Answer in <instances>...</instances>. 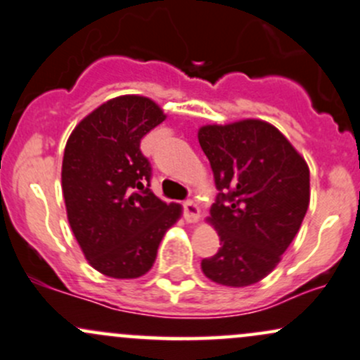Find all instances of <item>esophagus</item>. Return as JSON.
Masks as SVG:
<instances>
[{
	"instance_id": "34e87169",
	"label": "esophagus",
	"mask_w": 360,
	"mask_h": 360,
	"mask_svg": "<svg viewBox=\"0 0 360 360\" xmlns=\"http://www.w3.org/2000/svg\"><path fill=\"white\" fill-rule=\"evenodd\" d=\"M184 216L188 223H195L199 219V207H197L195 202L191 199L184 202Z\"/></svg>"
}]
</instances>
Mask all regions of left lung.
Returning a JSON list of instances; mask_svg holds the SVG:
<instances>
[{
	"label": "left lung",
	"mask_w": 360,
	"mask_h": 360,
	"mask_svg": "<svg viewBox=\"0 0 360 360\" xmlns=\"http://www.w3.org/2000/svg\"><path fill=\"white\" fill-rule=\"evenodd\" d=\"M216 188L209 221L221 248L202 260L217 284L245 288L269 276L300 231L309 205V168L276 127L248 119L199 131Z\"/></svg>",
	"instance_id": "8db88e82"
}]
</instances>
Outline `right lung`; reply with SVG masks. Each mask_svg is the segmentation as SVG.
I'll return each mask as SVG.
<instances>
[{
  "instance_id": "add662e5",
  "label": "right lung",
  "mask_w": 360,
  "mask_h": 360,
  "mask_svg": "<svg viewBox=\"0 0 360 360\" xmlns=\"http://www.w3.org/2000/svg\"><path fill=\"white\" fill-rule=\"evenodd\" d=\"M165 120L149 98L117 96L84 117L68 139L63 195L68 219L93 269L136 278L153 267L165 233L180 216L149 188L141 139Z\"/></svg>"
}]
</instances>
